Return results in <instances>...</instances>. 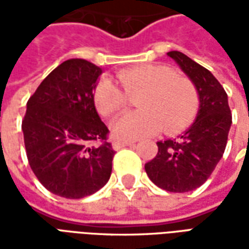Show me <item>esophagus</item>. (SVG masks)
I'll return each instance as SVG.
<instances>
[{
	"label": "esophagus",
	"mask_w": 249,
	"mask_h": 249,
	"mask_svg": "<svg viewBox=\"0 0 249 249\" xmlns=\"http://www.w3.org/2000/svg\"><path fill=\"white\" fill-rule=\"evenodd\" d=\"M135 144V141H121V140H114L113 141V148L116 151H119L121 148H125V146H130Z\"/></svg>",
	"instance_id": "esophagus-1"
}]
</instances>
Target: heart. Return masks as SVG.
Returning a JSON list of instances; mask_svg holds the SVG:
<instances>
[{
  "label": "heart",
  "mask_w": 249,
  "mask_h": 249,
  "mask_svg": "<svg viewBox=\"0 0 249 249\" xmlns=\"http://www.w3.org/2000/svg\"><path fill=\"white\" fill-rule=\"evenodd\" d=\"M121 87L110 80L98 82L93 101L101 116H112L126 108L129 96L137 98L139 112H129L114 120L112 132L116 139L133 141L151 136L164 128L165 133H176L192 123L197 113L198 92L188 77L175 74L173 69L160 64H141L116 73Z\"/></svg>",
  "instance_id": "1"
}]
</instances>
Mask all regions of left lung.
Segmentation results:
<instances>
[{
  "mask_svg": "<svg viewBox=\"0 0 249 249\" xmlns=\"http://www.w3.org/2000/svg\"><path fill=\"white\" fill-rule=\"evenodd\" d=\"M198 92L200 109L192 126L175 140L159 141L156 157L145 164L146 175L168 192L201 187L223 157L232 116L228 96L216 77L178 51L168 52Z\"/></svg>",
  "mask_w": 249,
  "mask_h": 249,
  "instance_id": "left-lung-1",
  "label": "left lung"
}]
</instances>
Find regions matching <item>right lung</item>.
<instances>
[{
	"mask_svg": "<svg viewBox=\"0 0 249 249\" xmlns=\"http://www.w3.org/2000/svg\"><path fill=\"white\" fill-rule=\"evenodd\" d=\"M103 73L71 58L51 71L26 104L22 132L28 161L49 192L82 198L108 183L116 152L94 108L93 89ZM97 142V147H92Z\"/></svg>",
	"mask_w": 249,
	"mask_h": 249,
	"instance_id": "1",
	"label": "right lung"
}]
</instances>
